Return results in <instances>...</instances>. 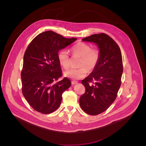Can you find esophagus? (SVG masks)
Segmentation results:
<instances>
[{"label":"esophagus","instance_id":"34e87169","mask_svg":"<svg viewBox=\"0 0 146 146\" xmlns=\"http://www.w3.org/2000/svg\"><path fill=\"white\" fill-rule=\"evenodd\" d=\"M77 83H78V82H76V81H72V82H71V84H72V85H74V84H76Z\"/></svg>","mask_w":146,"mask_h":146}]
</instances>
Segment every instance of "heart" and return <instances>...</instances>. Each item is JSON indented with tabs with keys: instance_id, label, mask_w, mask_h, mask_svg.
Returning <instances> with one entry per match:
<instances>
[{
	"instance_id": "obj_1",
	"label": "heart",
	"mask_w": 146,
	"mask_h": 146,
	"mask_svg": "<svg viewBox=\"0 0 146 146\" xmlns=\"http://www.w3.org/2000/svg\"><path fill=\"white\" fill-rule=\"evenodd\" d=\"M73 56L81 57L79 68H71L64 72L66 77L79 80L85 77L88 70L92 71L97 66L100 60L101 53L97 48H92V46L86 43L79 42L72 46L70 49ZM58 60L60 64L65 69L70 67V59L68 52L66 50H61L58 53Z\"/></svg>"
}]
</instances>
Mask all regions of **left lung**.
I'll return each mask as SVG.
<instances>
[{"label":"left lung","mask_w":146,"mask_h":146,"mask_svg":"<svg viewBox=\"0 0 146 146\" xmlns=\"http://www.w3.org/2000/svg\"><path fill=\"white\" fill-rule=\"evenodd\" d=\"M82 40L97 44L101 53L97 66L82 81L85 92L79 100L84 112L97 115L105 111L116 98L123 72L121 53L117 43L104 33L92 35Z\"/></svg>","instance_id":"left-lung-1"}]
</instances>
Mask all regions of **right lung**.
<instances>
[{
    "label": "right lung",
    "instance_id": "right-lung-1",
    "mask_svg": "<svg viewBox=\"0 0 146 146\" xmlns=\"http://www.w3.org/2000/svg\"><path fill=\"white\" fill-rule=\"evenodd\" d=\"M76 39L47 31L37 35L27 46L21 71L22 92L36 111L50 113L60 106L63 93L71 83L67 78L57 81L62 75L58 52Z\"/></svg>",
    "mask_w": 146,
    "mask_h": 146
}]
</instances>
